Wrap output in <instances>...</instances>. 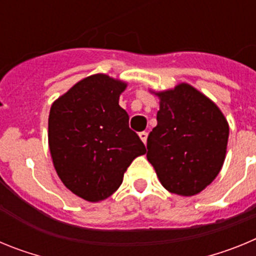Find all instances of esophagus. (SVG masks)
I'll list each match as a JSON object with an SVG mask.
<instances>
[{"mask_svg":"<svg viewBox=\"0 0 256 256\" xmlns=\"http://www.w3.org/2000/svg\"><path fill=\"white\" fill-rule=\"evenodd\" d=\"M138 136H140V138L142 140V142L146 144V141H148V132H140Z\"/></svg>","mask_w":256,"mask_h":256,"instance_id":"esophagus-1","label":"esophagus"}]
</instances>
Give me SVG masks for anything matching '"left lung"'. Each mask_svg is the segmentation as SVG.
Here are the masks:
<instances>
[{
  "label": "left lung",
  "instance_id": "obj_1",
  "mask_svg": "<svg viewBox=\"0 0 256 256\" xmlns=\"http://www.w3.org/2000/svg\"><path fill=\"white\" fill-rule=\"evenodd\" d=\"M158 94V126L148 134V160L169 192L196 195L220 172L228 123L216 104L186 83Z\"/></svg>",
  "mask_w": 256,
  "mask_h": 256
}]
</instances>
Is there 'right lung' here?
I'll return each mask as SVG.
<instances>
[{"label": "right lung", "instance_id": "right-lung-1", "mask_svg": "<svg viewBox=\"0 0 256 256\" xmlns=\"http://www.w3.org/2000/svg\"><path fill=\"white\" fill-rule=\"evenodd\" d=\"M126 84L105 74L76 83L51 106L48 144L58 177L87 201L112 195L130 162L146 152L119 106Z\"/></svg>", "mask_w": 256, "mask_h": 256}]
</instances>
